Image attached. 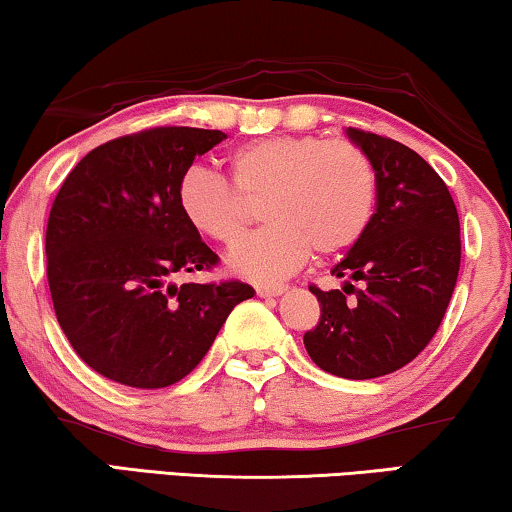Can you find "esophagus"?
I'll list each match as a JSON object with an SVG mask.
<instances>
[{"label": "esophagus", "mask_w": 512, "mask_h": 512, "mask_svg": "<svg viewBox=\"0 0 512 512\" xmlns=\"http://www.w3.org/2000/svg\"><path fill=\"white\" fill-rule=\"evenodd\" d=\"M286 291V286H256V293L261 295V298H274V295H281Z\"/></svg>", "instance_id": "esophagus-1"}]
</instances>
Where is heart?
I'll list each match as a JSON object with an SVG mask.
<instances>
[{"label": "heart", "instance_id": "heart-1", "mask_svg": "<svg viewBox=\"0 0 512 512\" xmlns=\"http://www.w3.org/2000/svg\"><path fill=\"white\" fill-rule=\"evenodd\" d=\"M233 189L194 166L177 184V207L196 233L226 247L244 238L263 203L268 228L242 242L228 265L244 277L279 279L318 256L339 254L360 240L372 219L376 173L348 140L268 136L226 157Z\"/></svg>", "mask_w": 512, "mask_h": 512}]
</instances>
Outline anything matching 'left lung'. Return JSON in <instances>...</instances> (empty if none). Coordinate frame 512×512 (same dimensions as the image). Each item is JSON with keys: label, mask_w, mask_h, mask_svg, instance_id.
Segmentation results:
<instances>
[{"label": "left lung", "mask_w": 512, "mask_h": 512, "mask_svg": "<svg viewBox=\"0 0 512 512\" xmlns=\"http://www.w3.org/2000/svg\"><path fill=\"white\" fill-rule=\"evenodd\" d=\"M346 136L372 161L376 210L332 268L346 277L342 291L309 286L321 318L305 332V348L323 372L365 381L397 372L432 342L453 298L462 242L453 196L418 152L369 131L348 127Z\"/></svg>", "instance_id": "obj_1"}]
</instances>
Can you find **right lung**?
Listing matches in <instances>:
<instances>
[{
  "instance_id": "right-lung-1",
  "label": "right lung",
  "mask_w": 512,
  "mask_h": 512,
  "mask_svg": "<svg viewBox=\"0 0 512 512\" xmlns=\"http://www.w3.org/2000/svg\"><path fill=\"white\" fill-rule=\"evenodd\" d=\"M224 131L157 127L78 161L48 217V286L59 328L94 372L131 388H168L205 358L235 305L238 279L170 284L219 256L177 207V184Z\"/></svg>"
}]
</instances>
